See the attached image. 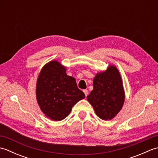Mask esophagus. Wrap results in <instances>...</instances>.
<instances>
[{"label": "esophagus", "instance_id": "1", "mask_svg": "<svg viewBox=\"0 0 158 158\" xmlns=\"http://www.w3.org/2000/svg\"><path fill=\"white\" fill-rule=\"evenodd\" d=\"M83 92H84L85 96H88V90H87V89H83Z\"/></svg>", "mask_w": 158, "mask_h": 158}]
</instances>
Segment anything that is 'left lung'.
Returning a JSON list of instances; mask_svg holds the SVG:
<instances>
[{
  "label": "left lung",
  "instance_id": "1",
  "mask_svg": "<svg viewBox=\"0 0 158 158\" xmlns=\"http://www.w3.org/2000/svg\"><path fill=\"white\" fill-rule=\"evenodd\" d=\"M93 87L87 99L100 119L110 120L122 109L125 98L118 70L109 66L105 71L96 74Z\"/></svg>",
  "mask_w": 158,
  "mask_h": 158
}]
</instances>
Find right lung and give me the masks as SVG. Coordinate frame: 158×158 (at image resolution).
<instances>
[{
    "instance_id": "right-lung-1",
    "label": "right lung",
    "mask_w": 158,
    "mask_h": 158,
    "mask_svg": "<svg viewBox=\"0 0 158 158\" xmlns=\"http://www.w3.org/2000/svg\"><path fill=\"white\" fill-rule=\"evenodd\" d=\"M36 95L43 113L54 121L66 118L72 107L85 98V94L77 88L75 79L67 75L66 68L58 61H51L43 67Z\"/></svg>"
}]
</instances>
